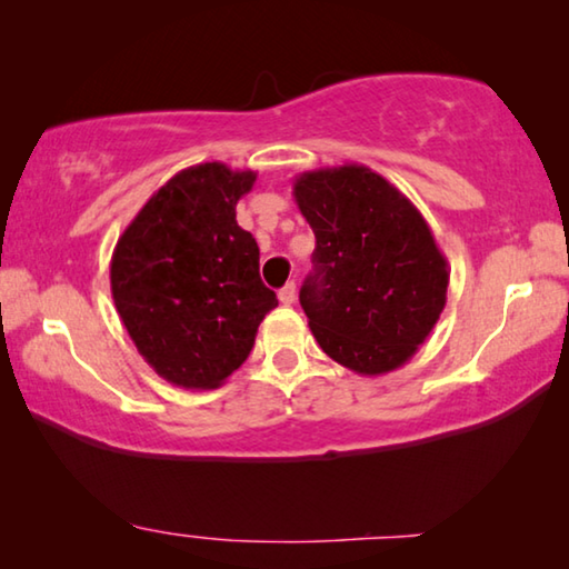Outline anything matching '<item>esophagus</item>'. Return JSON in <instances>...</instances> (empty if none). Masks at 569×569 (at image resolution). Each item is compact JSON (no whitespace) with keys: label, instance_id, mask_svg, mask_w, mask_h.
<instances>
[{"label":"esophagus","instance_id":"obj_1","mask_svg":"<svg viewBox=\"0 0 569 569\" xmlns=\"http://www.w3.org/2000/svg\"><path fill=\"white\" fill-rule=\"evenodd\" d=\"M278 301H281L283 306H291L296 301V283L288 281L281 291H278Z\"/></svg>","mask_w":569,"mask_h":569}]
</instances>
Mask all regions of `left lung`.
<instances>
[{
	"mask_svg": "<svg viewBox=\"0 0 569 569\" xmlns=\"http://www.w3.org/2000/svg\"><path fill=\"white\" fill-rule=\"evenodd\" d=\"M293 198L316 236L301 306L326 356L361 377L407 363L447 303L449 266L417 206L366 166L306 170Z\"/></svg>",
	"mask_w": 569,
	"mask_h": 569,
	"instance_id": "obj_1",
	"label": "left lung"
}]
</instances>
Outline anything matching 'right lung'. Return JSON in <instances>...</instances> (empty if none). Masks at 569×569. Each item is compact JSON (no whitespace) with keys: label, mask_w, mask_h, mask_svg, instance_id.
Listing matches in <instances>:
<instances>
[{"label":"right lung","mask_w":569,"mask_h":569,"mask_svg":"<svg viewBox=\"0 0 569 569\" xmlns=\"http://www.w3.org/2000/svg\"><path fill=\"white\" fill-rule=\"evenodd\" d=\"M253 170L200 162L172 176L140 208L112 250L110 288L120 321L158 377L218 389L256 343L278 298L258 273L256 238L236 206Z\"/></svg>","instance_id":"1"}]
</instances>
